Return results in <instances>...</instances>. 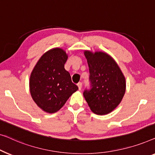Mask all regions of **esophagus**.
I'll return each instance as SVG.
<instances>
[{
    "mask_svg": "<svg viewBox=\"0 0 155 155\" xmlns=\"http://www.w3.org/2000/svg\"><path fill=\"white\" fill-rule=\"evenodd\" d=\"M77 86H78V90H81V88H82V83L81 82H79L78 83V84H77Z\"/></svg>",
    "mask_w": 155,
    "mask_h": 155,
    "instance_id": "esophagus-1",
    "label": "esophagus"
}]
</instances>
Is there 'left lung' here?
<instances>
[{
    "label": "left lung",
    "mask_w": 155,
    "mask_h": 155,
    "mask_svg": "<svg viewBox=\"0 0 155 155\" xmlns=\"http://www.w3.org/2000/svg\"><path fill=\"white\" fill-rule=\"evenodd\" d=\"M84 55L89 67L91 89L84 91V96L93 112L107 114L119 105L125 94V77L108 54L86 51Z\"/></svg>",
    "instance_id": "left-lung-1"
}]
</instances>
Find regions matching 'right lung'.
<instances>
[{
    "label": "right lung",
    "instance_id": "1",
    "mask_svg": "<svg viewBox=\"0 0 155 155\" xmlns=\"http://www.w3.org/2000/svg\"><path fill=\"white\" fill-rule=\"evenodd\" d=\"M66 52L53 48L43 54L30 76L29 88L32 98L45 112H58L78 90L71 76L65 70Z\"/></svg>",
    "mask_w": 155,
    "mask_h": 155
}]
</instances>
